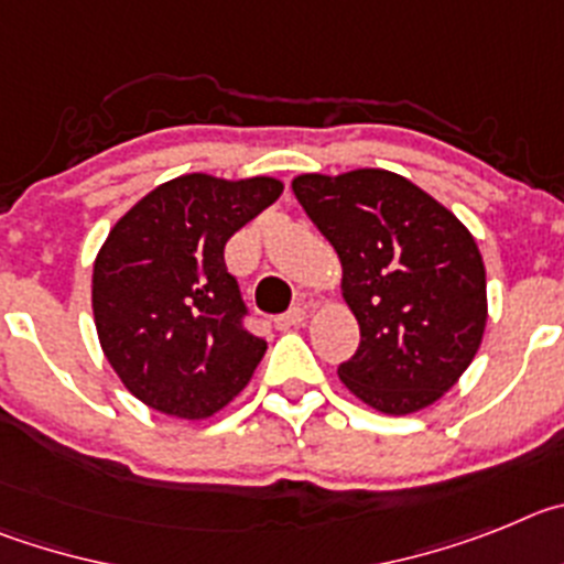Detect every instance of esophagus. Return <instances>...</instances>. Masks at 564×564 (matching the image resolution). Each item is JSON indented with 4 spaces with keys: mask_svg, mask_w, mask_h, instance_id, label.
I'll list each match as a JSON object with an SVG mask.
<instances>
[{
    "mask_svg": "<svg viewBox=\"0 0 564 564\" xmlns=\"http://www.w3.org/2000/svg\"><path fill=\"white\" fill-rule=\"evenodd\" d=\"M303 319H306V308L294 306V308H289V312L278 314V317H275V328H281V332H289V328L301 326Z\"/></svg>",
    "mask_w": 564,
    "mask_h": 564,
    "instance_id": "34e87169",
    "label": "esophagus"
}]
</instances>
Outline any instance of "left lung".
<instances>
[{"mask_svg": "<svg viewBox=\"0 0 564 564\" xmlns=\"http://www.w3.org/2000/svg\"><path fill=\"white\" fill-rule=\"evenodd\" d=\"M292 191L343 263L359 348L339 379L365 404L415 413L469 368L486 326L478 245L413 182L377 169L306 174Z\"/></svg>", "mask_w": 564, "mask_h": 564, "instance_id": "obj_1", "label": "left lung"}]
</instances>
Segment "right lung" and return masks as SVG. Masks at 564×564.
<instances>
[{"label":"right lung","mask_w":564,"mask_h":564,"mask_svg":"<svg viewBox=\"0 0 564 564\" xmlns=\"http://www.w3.org/2000/svg\"><path fill=\"white\" fill-rule=\"evenodd\" d=\"M281 196V182L171 180L137 202L95 261L93 308L106 359L160 413L207 419L245 390L267 351L225 245Z\"/></svg>","instance_id":"obj_1"}]
</instances>
